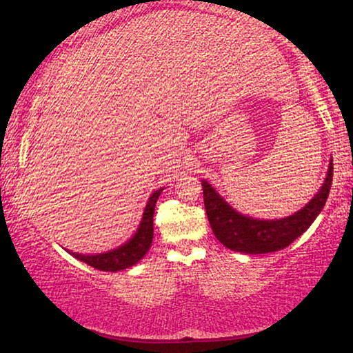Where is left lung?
Wrapping results in <instances>:
<instances>
[{"instance_id": "1", "label": "left lung", "mask_w": 353, "mask_h": 353, "mask_svg": "<svg viewBox=\"0 0 353 353\" xmlns=\"http://www.w3.org/2000/svg\"><path fill=\"white\" fill-rule=\"evenodd\" d=\"M333 160L325 181L308 204L294 214L280 219H255L244 216L221 198L210 183L202 181L204 205L214 236L227 249L244 254H268L285 249L301 236L325 205L332 187Z\"/></svg>"}]
</instances>
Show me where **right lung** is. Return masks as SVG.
<instances>
[{"mask_svg":"<svg viewBox=\"0 0 353 353\" xmlns=\"http://www.w3.org/2000/svg\"><path fill=\"white\" fill-rule=\"evenodd\" d=\"M163 188L155 190L154 193L149 198L145 213H143L141 223L137 229L135 235L130 238L128 243H124L123 246H119L109 252L98 254V255H82L77 252H70L77 260H81L87 265H90L94 270L99 271H109V272H117L121 270H126V268L134 266L135 263H139L145 254L151 248L152 238H154V208L155 202H157L160 193H162Z\"/></svg>","mask_w":353,"mask_h":353,"instance_id":"1","label":"right lung"}]
</instances>
